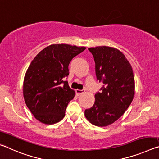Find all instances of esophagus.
<instances>
[{"label":"esophagus","mask_w":159,"mask_h":159,"mask_svg":"<svg viewBox=\"0 0 159 159\" xmlns=\"http://www.w3.org/2000/svg\"><path fill=\"white\" fill-rule=\"evenodd\" d=\"M84 92H85V91L83 90H78V89L76 90V95L78 96L80 95H81V94H83Z\"/></svg>","instance_id":"esophagus-1"}]
</instances>
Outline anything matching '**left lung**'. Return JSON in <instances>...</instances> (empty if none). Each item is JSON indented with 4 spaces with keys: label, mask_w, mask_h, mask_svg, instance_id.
Instances as JSON below:
<instances>
[{
    "label": "left lung",
    "mask_w": 159,
    "mask_h": 159,
    "mask_svg": "<svg viewBox=\"0 0 159 159\" xmlns=\"http://www.w3.org/2000/svg\"><path fill=\"white\" fill-rule=\"evenodd\" d=\"M88 50L95 60L97 79L104 85L85 116L92 124L103 127L117 120L130 105L134 95V74L128 60L118 49L98 46Z\"/></svg>",
    "instance_id": "1"
}]
</instances>
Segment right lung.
I'll return each mask as SVG.
<instances>
[{"mask_svg": "<svg viewBox=\"0 0 159 159\" xmlns=\"http://www.w3.org/2000/svg\"><path fill=\"white\" fill-rule=\"evenodd\" d=\"M85 50L67 44H53L35 57L26 72L23 95L26 106L40 122L51 125L62 119L75 92L64 78L72 59Z\"/></svg>", "mask_w": 159, "mask_h": 159, "instance_id": "add662e5", "label": "right lung"}]
</instances>
